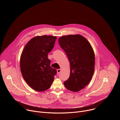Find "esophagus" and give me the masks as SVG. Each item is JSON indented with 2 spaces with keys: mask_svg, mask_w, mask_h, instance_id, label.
<instances>
[{
  "mask_svg": "<svg viewBox=\"0 0 120 120\" xmlns=\"http://www.w3.org/2000/svg\"><path fill=\"white\" fill-rule=\"evenodd\" d=\"M61 72V69H57V74H59Z\"/></svg>",
  "mask_w": 120,
  "mask_h": 120,
  "instance_id": "34e87169",
  "label": "esophagus"
}]
</instances>
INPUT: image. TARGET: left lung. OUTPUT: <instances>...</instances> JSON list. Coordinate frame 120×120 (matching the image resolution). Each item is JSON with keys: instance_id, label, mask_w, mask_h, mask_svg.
I'll return each mask as SVG.
<instances>
[{"instance_id": "left-lung-1", "label": "left lung", "mask_w": 120, "mask_h": 120, "mask_svg": "<svg viewBox=\"0 0 120 120\" xmlns=\"http://www.w3.org/2000/svg\"><path fill=\"white\" fill-rule=\"evenodd\" d=\"M58 42L70 64V76L64 82V85L71 91L78 92L89 83L94 74L93 49L87 39L79 35L63 36Z\"/></svg>"}]
</instances>
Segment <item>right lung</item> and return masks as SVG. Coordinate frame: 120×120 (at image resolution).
<instances>
[{
	"label": "right lung",
	"instance_id": "add662e5",
	"mask_svg": "<svg viewBox=\"0 0 120 120\" xmlns=\"http://www.w3.org/2000/svg\"><path fill=\"white\" fill-rule=\"evenodd\" d=\"M56 37L37 36L25 46L20 57V68L26 82L34 90L42 92L49 89L57 71L50 66L48 54L54 46Z\"/></svg>",
	"mask_w": 120,
	"mask_h": 120
}]
</instances>
